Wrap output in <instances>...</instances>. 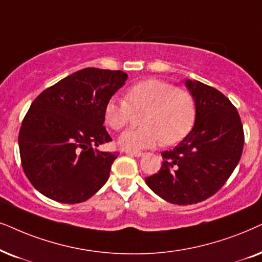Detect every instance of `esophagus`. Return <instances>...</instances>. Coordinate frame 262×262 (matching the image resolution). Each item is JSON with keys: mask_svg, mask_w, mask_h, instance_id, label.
Instances as JSON below:
<instances>
[{"mask_svg": "<svg viewBox=\"0 0 262 262\" xmlns=\"http://www.w3.org/2000/svg\"><path fill=\"white\" fill-rule=\"evenodd\" d=\"M126 154L130 155V156H135V158H141V156H143V152H141V151H130V150H126Z\"/></svg>", "mask_w": 262, "mask_h": 262, "instance_id": "34e87169", "label": "esophagus"}]
</instances>
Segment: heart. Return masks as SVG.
Returning <instances> with one entry per match:
<instances>
[{"mask_svg":"<svg viewBox=\"0 0 262 262\" xmlns=\"http://www.w3.org/2000/svg\"><path fill=\"white\" fill-rule=\"evenodd\" d=\"M141 117L143 127L128 128L119 136V147L137 151L152 148L162 141L174 144L191 128L196 115L192 95L160 79H148L131 86L124 101L112 98L104 107V120L113 130H120L131 120L132 113Z\"/></svg>","mask_w":262,"mask_h":262,"instance_id":"obj_1","label":"heart"}]
</instances>
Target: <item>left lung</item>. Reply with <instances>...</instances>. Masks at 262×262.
I'll return each instance as SVG.
<instances>
[{
    "mask_svg": "<svg viewBox=\"0 0 262 262\" xmlns=\"http://www.w3.org/2000/svg\"><path fill=\"white\" fill-rule=\"evenodd\" d=\"M196 104L191 131L171 150L161 152L160 171L145 183L165 201L193 205L213 196L232 174L242 156L244 134L236 107L219 90L185 80Z\"/></svg>",
    "mask_w": 262,
    "mask_h": 262,
    "instance_id": "1",
    "label": "left lung"
}]
</instances>
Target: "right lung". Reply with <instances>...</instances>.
I'll return each instance as SVG.
<instances>
[{
    "instance_id": "right-lung-1",
    "label": "right lung",
    "mask_w": 262,
    "mask_h": 262,
    "mask_svg": "<svg viewBox=\"0 0 262 262\" xmlns=\"http://www.w3.org/2000/svg\"><path fill=\"white\" fill-rule=\"evenodd\" d=\"M123 71L84 69L39 94L24 118L19 149L36 190L61 203L86 201L106 184L118 152L98 150L112 141L104 107L124 85Z\"/></svg>"
}]
</instances>
